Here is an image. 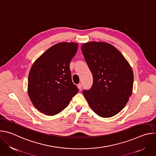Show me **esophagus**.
<instances>
[{
    "label": "esophagus",
    "mask_w": 156,
    "mask_h": 156,
    "mask_svg": "<svg viewBox=\"0 0 156 156\" xmlns=\"http://www.w3.org/2000/svg\"><path fill=\"white\" fill-rule=\"evenodd\" d=\"M77 87H78V88L79 89V90H81V88H82V84H81V83H79V84L77 85Z\"/></svg>",
    "instance_id": "1"
}]
</instances>
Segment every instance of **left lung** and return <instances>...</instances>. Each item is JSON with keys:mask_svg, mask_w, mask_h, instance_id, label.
I'll list each match as a JSON object with an SVG mask.
<instances>
[{"mask_svg": "<svg viewBox=\"0 0 156 156\" xmlns=\"http://www.w3.org/2000/svg\"><path fill=\"white\" fill-rule=\"evenodd\" d=\"M81 51L93 76L91 88L83 91L85 99L99 116L115 115L132 94L131 67L120 52L108 43L88 42L82 44Z\"/></svg>", "mask_w": 156, "mask_h": 156, "instance_id": "8db88e82", "label": "left lung"}]
</instances>
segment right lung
Masks as SVG:
<instances>
[{
  "instance_id": "add662e5",
  "label": "right lung",
  "mask_w": 156,
  "mask_h": 156,
  "mask_svg": "<svg viewBox=\"0 0 156 156\" xmlns=\"http://www.w3.org/2000/svg\"><path fill=\"white\" fill-rule=\"evenodd\" d=\"M78 47L75 42L56 44L31 66L28 75V96L34 106L45 115L60 113L78 92L72 82L69 66Z\"/></svg>"
}]
</instances>
